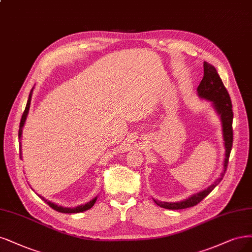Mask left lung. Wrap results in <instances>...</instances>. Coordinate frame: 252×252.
I'll return each instance as SVG.
<instances>
[{
	"label": "left lung",
	"mask_w": 252,
	"mask_h": 252,
	"mask_svg": "<svg viewBox=\"0 0 252 252\" xmlns=\"http://www.w3.org/2000/svg\"><path fill=\"white\" fill-rule=\"evenodd\" d=\"M203 67L204 76L200 84H199L197 88V92L199 98L211 102L213 108L215 109L217 114H218L221 120L222 136L224 141L223 145L225 149L223 159V171L220 177H218V179H216L213 185H211L209 188H206L203 190H200V192L190 195L189 197L185 199V200H181L178 202H162L153 199L156 204L160 207H163V209L182 210L198 204L220 184V181L223 179L225 172H226L229 154L232 147V105L229 94L227 90L225 89V86L221 80L219 74L217 73L216 68L212 64L205 62L203 63Z\"/></svg>",
	"instance_id": "8db88e82"
}]
</instances>
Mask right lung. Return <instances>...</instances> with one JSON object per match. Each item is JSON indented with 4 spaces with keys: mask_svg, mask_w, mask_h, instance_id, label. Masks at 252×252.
I'll return each mask as SVG.
<instances>
[{
    "mask_svg": "<svg viewBox=\"0 0 252 252\" xmlns=\"http://www.w3.org/2000/svg\"><path fill=\"white\" fill-rule=\"evenodd\" d=\"M33 90L34 88L31 90L30 94H29V98H28V101H27V105H26V108H25V111L24 114L22 116V119H21V123H20V130H19V138L20 140H22V133H23V127L26 123V120H27V117H28V114H29V109H30V104H31V98H32V94H33ZM20 151H21V158H22V143H20ZM43 201H45L47 204H49L52 209L59 212V213H63V214H77V213H82V212H85L88 211L90 209H92L93 205L94 204V202L97 201V198L98 196H96L94 198H93L91 201L86 202L85 204H81V205H78V206H75V207H64V206H62V205H58L54 202H51L49 200H47L46 198L41 197L40 195H38Z\"/></svg>",
    "mask_w": 252,
    "mask_h": 252,
    "instance_id": "add662e5",
    "label": "right lung"
}]
</instances>
